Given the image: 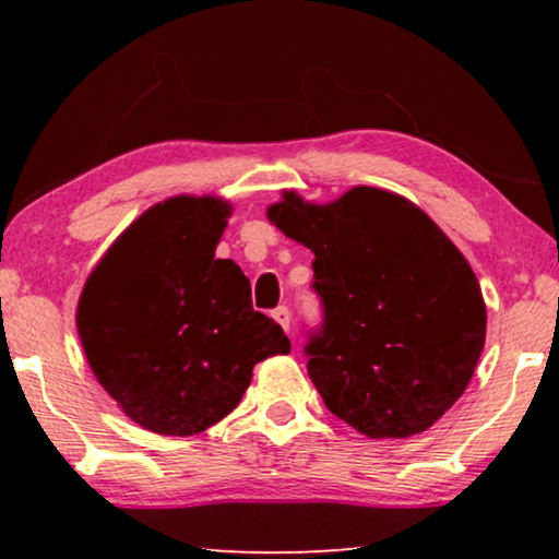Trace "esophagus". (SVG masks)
<instances>
[{
  "mask_svg": "<svg viewBox=\"0 0 559 559\" xmlns=\"http://www.w3.org/2000/svg\"><path fill=\"white\" fill-rule=\"evenodd\" d=\"M273 318H276V323L288 333V330H290V310L286 306H278L276 310H273Z\"/></svg>",
  "mask_w": 559,
  "mask_h": 559,
  "instance_id": "esophagus-1",
  "label": "esophagus"
}]
</instances>
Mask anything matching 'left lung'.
<instances>
[{
    "instance_id": "1",
    "label": "left lung",
    "mask_w": 559,
    "mask_h": 559,
    "mask_svg": "<svg viewBox=\"0 0 559 559\" xmlns=\"http://www.w3.org/2000/svg\"><path fill=\"white\" fill-rule=\"evenodd\" d=\"M266 216L316 253L325 325L306 353L328 409L370 439L433 427L486 345V302L466 257L414 202L377 187L328 204L283 192Z\"/></svg>"
}]
</instances>
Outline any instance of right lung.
<instances>
[{
    "mask_svg": "<svg viewBox=\"0 0 559 559\" xmlns=\"http://www.w3.org/2000/svg\"><path fill=\"white\" fill-rule=\"evenodd\" d=\"M229 216L222 197H169L110 243L81 290L75 328L93 374L163 437L222 421L253 367L290 353L276 320L253 310L243 271L214 257Z\"/></svg>",
    "mask_w": 559,
    "mask_h": 559,
    "instance_id": "right-lung-1",
    "label": "right lung"
}]
</instances>
